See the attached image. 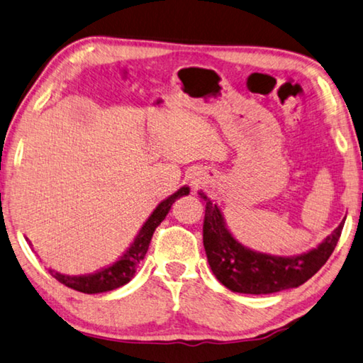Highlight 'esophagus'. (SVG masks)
I'll return each instance as SVG.
<instances>
[{"label": "esophagus", "mask_w": 363, "mask_h": 363, "mask_svg": "<svg viewBox=\"0 0 363 363\" xmlns=\"http://www.w3.org/2000/svg\"><path fill=\"white\" fill-rule=\"evenodd\" d=\"M191 183H193L194 186H199L201 183H202V180H201V178H193V182H191Z\"/></svg>", "instance_id": "obj_1"}]
</instances>
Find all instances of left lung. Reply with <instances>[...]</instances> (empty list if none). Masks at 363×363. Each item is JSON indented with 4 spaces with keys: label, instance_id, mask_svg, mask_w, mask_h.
<instances>
[{
    "label": "left lung",
    "instance_id": "1",
    "mask_svg": "<svg viewBox=\"0 0 363 363\" xmlns=\"http://www.w3.org/2000/svg\"><path fill=\"white\" fill-rule=\"evenodd\" d=\"M206 201L204 249L211 269L226 289L247 295H269L276 291L296 289L313 277L332 255L342 226L306 253L294 257H276L244 245L233 236L223 212L206 193L199 191Z\"/></svg>",
    "mask_w": 363,
    "mask_h": 363
}]
</instances>
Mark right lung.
Segmentation results:
<instances>
[{"label":"right lung","instance_id":"right-lung-1","mask_svg":"<svg viewBox=\"0 0 363 363\" xmlns=\"http://www.w3.org/2000/svg\"><path fill=\"white\" fill-rule=\"evenodd\" d=\"M186 194H189V186L185 185L174 194H170L167 199H164L161 204L152 211L148 220L143 223V226L140 228L133 242L130 244L129 249L118 258V262L106 266V268H101L100 271H95L94 274L68 276L62 274V272L55 269H49L50 276L55 277L60 284L67 285V287L73 290L82 291V294H104V291H111L114 289L123 287L127 282H130V279L135 274L138 263L142 262L146 252H148L152 233H155L156 228L161 225L165 215L169 213L172 204H174L177 199H180L182 196ZM28 244L31 245L30 240Z\"/></svg>","mask_w":363,"mask_h":363}]
</instances>
